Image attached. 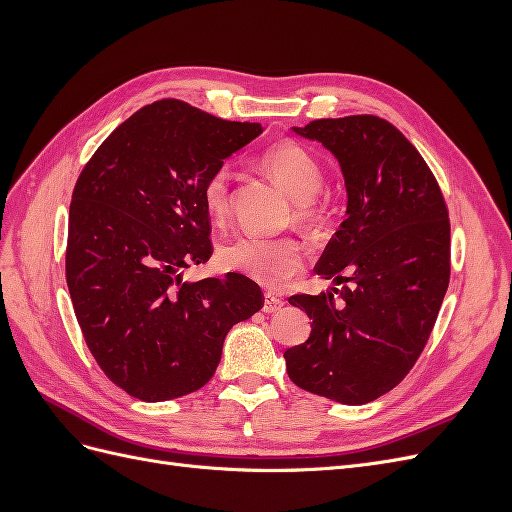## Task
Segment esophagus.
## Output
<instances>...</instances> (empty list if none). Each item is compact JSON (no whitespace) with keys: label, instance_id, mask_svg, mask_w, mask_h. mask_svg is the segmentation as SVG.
Instances as JSON below:
<instances>
[{"label":"esophagus","instance_id":"esophagus-1","mask_svg":"<svg viewBox=\"0 0 512 512\" xmlns=\"http://www.w3.org/2000/svg\"><path fill=\"white\" fill-rule=\"evenodd\" d=\"M284 307V301L280 299V297H275V294H271V292H267L265 294V312L267 314H275V312H280V309Z\"/></svg>","mask_w":512,"mask_h":512}]
</instances>
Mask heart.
<instances>
[{"mask_svg":"<svg viewBox=\"0 0 512 512\" xmlns=\"http://www.w3.org/2000/svg\"><path fill=\"white\" fill-rule=\"evenodd\" d=\"M262 168L294 203V220L305 228L322 224L327 209L316 198L322 188L318 162L297 143H277L260 158ZM230 168L218 166L203 185V200L213 218H222L230 205ZM305 247L299 239L239 237L222 247L220 260L230 271L243 273L254 282L277 286L305 265Z\"/></svg>","mask_w":512,"mask_h":512,"instance_id":"heart-1","label":"heart"}]
</instances>
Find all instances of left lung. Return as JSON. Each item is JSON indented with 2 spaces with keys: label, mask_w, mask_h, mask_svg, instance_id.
I'll use <instances>...</instances> for the list:
<instances>
[{
  "label": "left lung",
  "mask_w": 512,
  "mask_h": 512,
  "mask_svg": "<svg viewBox=\"0 0 512 512\" xmlns=\"http://www.w3.org/2000/svg\"><path fill=\"white\" fill-rule=\"evenodd\" d=\"M292 130L342 168L346 220L316 273L346 286L288 299L312 333L284 352L286 371L314 395L369 404L406 378L436 324L451 277L446 203L421 153L386 119L350 115Z\"/></svg>",
  "instance_id": "1"
}]
</instances>
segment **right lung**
<instances>
[{
  "instance_id": "obj_1",
  "label": "right lung",
  "mask_w": 512,
  "mask_h": 512,
  "mask_svg": "<svg viewBox=\"0 0 512 512\" xmlns=\"http://www.w3.org/2000/svg\"><path fill=\"white\" fill-rule=\"evenodd\" d=\"M260 123L181 100L143 106L106 138L74 185L66 282L85 344L106 378L141 401L205 386L226 333L265 305L250 277L183 282L213 254L203 185Z\"/></svg>"
}]
</instances>
